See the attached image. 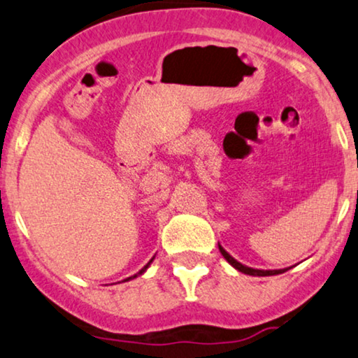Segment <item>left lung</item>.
<instances>
[{
  "label": "left lung",
  "mask_w": 358,
  "mask_h": 358,
  "mask_svg": "<svg viewBox=\"0 0 358 358\" xmlns=\"http://www.w3.org/2000/svg\"><path fill=\"white\" fill-rule=\"evenodd\" d=\"M219 252H221L222 254V257L224 259H226L229 264H231L232 266H234L236 270H239V271H242V273H245V275H252V276H271V275H280V273H285V271H287L288 268H278V270H260V268H252V266H247V265H244V264H241V262H237L234 257L232 255H229L226 250H224V247L219 244Z\"/></svg>",
  "instance_id": "obj_1"
}]
</instances>
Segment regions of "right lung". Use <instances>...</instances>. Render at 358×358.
Listing matches in <instances>:
<instances>
[{
    "instance_id": "right-lung-1",
    "label": "right lung",
    "mask_w": 358,
    "mask_h": 358,
    "mask_svg": "<svg viewBox=\"0 0 358 358\" xmlns=\"http://www.w3.org/2000/svg\"><path fill=\"white\" fill-rule=\"evenodd\" d=\"M154 259H155V255L154 257H152V259L149 260V264H147L145 266H144V268H141L139 271H137V273L136 275H132V276H129V278H126V280H122V282H129V280H132V278H136V276H139V275H142V273H144V271L147 270V268H149V265L152 264V262H154Z\"/></svg>"
}]
</instances>
